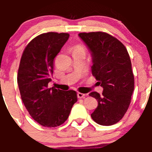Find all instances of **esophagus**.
I'll return each mask as SVG.
<instances>
[{"instance_id": "obj_1", "label": "esophagus", "mask_w": 152, "mask_h": 152, "mask_svg": "<svg viewBox=\"0 0 152 152\" xmlns=\"http://www.w3.org/2000/svg\"><path fill=\"white\" fill-rule=\"evenodd\" d=\"M85 96L86 95L83 94V93H77V97L79 98V99H84V98L85 97Z\"/></svg>"}]
</instances>
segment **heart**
I'll list each match as a JSON object with an SVG mask.
<instances>
[{
    "mask_svg": "<svg viewBox=\"0 0 152 152\" xmlns=\"http://www.w3.org/2000/svg\"><path fill=\"white\" fill-rule=\"evenodd\" d=\"M75 49H76V50H84V48L82 47L81 46H77L75 48Z\"/></svg>",
    "mask_w": 152,
    "mask_h": 152,
    "instance_id": "1",
    "label": "heart"
}]
</instances>
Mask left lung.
I'll return each instance as SVG.
<instances>
[{
  "label": "left lung",
  "instance_id": "8db88e82",
  "mask_svg": "<svg viewBox=\"0 0 152 152\" xmlns=\"http://www.w3.org/2000/svg\"><path fill=\"white\" fill-rule=\"evenodd\" d=\"M79 37L91 54L92 74L104 89L102 96L97 92L89 94L98 102L91 117L100 125H113L126 113L134 90L129 55L118 39L104 32L80 33Z\"/></svg>",
  "mask_w": 152,
  "mask_h": 152
}]
</instances>
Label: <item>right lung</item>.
Segmentation results:
<instances>
[{"label": "right lung", "instance_id": "add662e5", "mask_svg": "<svg viewBox=\"0 0 152 152\" xmlns=\"http://www.w3.org/2000/svg\"><path fill=\"white\" fill-rule=\"evenodd\" d=\"M68 38L67 33L42 34L29 42L20 59L18 84L23 103L32 118L45 127L63 124L77 102L74 90L48 87L54 58Z\"/></svg>", "mask_w": 152, "mask_h": 152}]
</instances>
